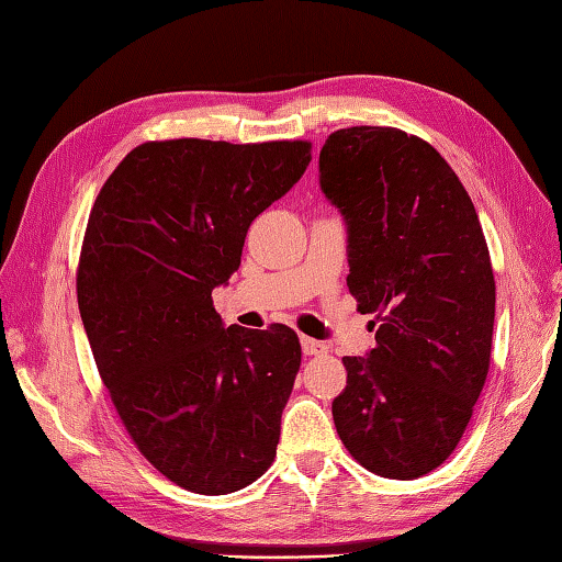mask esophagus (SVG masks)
<instances>
[{"label":"esophagus","mask_w":562,"mask_h":562,"mask_svg":"<svg viewBox=\"0 0 562 562\" xmlns=\"http://www.w3.org/2000/svg\"><path fill=\"white\" fill-rule=\"evenodd\" d=\"M302 350H304V355H308V357H321V355H328V345L321 342V340L302 336Z\"/></svg>","instance_id":"34e87169"}]
</instances>
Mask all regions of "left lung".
Here are the masks:
<instances>
[{
    "label": "left lung",
    "mask_w": 562,
    "mask_h": 562,
    "mask_svg": "<svg viewBox=\"0 0 562 562\" xmlns=\"http://www.w3.org/2000/svg\"><path fill=\"white\" fill-rule=\"evenodd\" d=\"M348 224V288L376 314V345L342 357L333 401L345 449L381 479L413 481L457 449L491 369L495 278L479 214L429 142L345 127L318 157Z\"/></svg>",
    "instance_id": "left-lung-1"
}]
</instances>
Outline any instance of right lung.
Masks as SVG:
<instances>
[{
  "mask_svg": "<svg viewBox=\"0 0 562 562\" xmlns=\"http://www.w3.org/2000/svg\"><path fill=\"white\" fill-rule=\"evenodd\" d=\"M308 161L304 139L145 142L91 207L77 302L93 360L142 457L190 493H236L274 461L300 338L224 328L212 290Z\"/></svg>",
  "mask_w": 562,
  "mask_h": 562,
  "instance_id": "1",
  "label": "right lung"
}]
</instances>
